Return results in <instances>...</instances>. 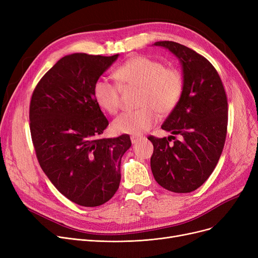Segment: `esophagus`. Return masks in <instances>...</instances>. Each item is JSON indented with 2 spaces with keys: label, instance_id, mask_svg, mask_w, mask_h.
<instances>
[{
  "label": "esophagus",
  "instance_id": "obj_1",
  "mask_svg": "<svg viewBox=\"0 0 258 258\" xmlns=\"http://www.w3.org/2000/svg\"><path fill=\"white\" fill-rule=\"evenodd\" d=\"M140 139H141V137H138V136H132V137H131V141H132L133 144L137 143Z\"/></svg>",
  "mask_w": 258,
  "mask_h": 258
}]
</instances>
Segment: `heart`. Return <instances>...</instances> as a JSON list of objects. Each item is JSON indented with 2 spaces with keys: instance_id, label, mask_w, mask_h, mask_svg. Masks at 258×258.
<instances>
[{
  "instance_id": "obj_1",
  "label": "heart",
  "mask_w": 258,
  "mask_h": 258,
  "mask_svg": "<svg viewBox=\"0 0 258 258\" xmlns=\"http://www.w3.org/2000/svg\"><path fill=\"white\" fill-rule=\"evenodd\" d=\"M115 76L122 87H139L137 111L124 112L114 121L112 127L118 134L141 135L158 121L157 111L166 115L178 104L184 89L182 74L175 69L147 56H134L119 66ZM120 86L106 77L94 84L93 94L97 104L108 114H116L120 106Z\"/></svg>"
}]
</instances>
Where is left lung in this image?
I'll list each match as a JSON object with an SVG mask.
<instances>
[{"label": "left lung", "instance_id": "1", "mask_svg": "<svg viewBox=\"0 0 258 258\" xmlns=\"http://www.w3.org/2000/svg\"><path fill=\"white\" fill-rule=\"evenodd\" d=\"M163 47L182 66L184 89L162 130L172 136L148 137L154 145L151 167L155 180L172 192L187 194L210 177L222 155L228 123V102L220 75L204 56L181 44L163 40ZM173 134L181 139L171 146Z\"/></svg>", "mask_w": 258, "mask_h": 258}]
</instances>
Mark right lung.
Listing matches in <instances>:
<instances>
[{"instance_id": "add662e5", "label": "right lung", "mask_w": 258, "mask_h": 258, "mask_svg": "<svg viewBox=\"0 0 258 258\" xmlns=\"http://www.w3.org/2000/svg\"><path fill=\"white\" fill-rule=\"evenodd\" d=\"M73 53L39 80L30 102L37 160L57 190L75 204L100 206L119 188L128 135L99 139L108 121L94 98V84L118 58Z\"/></svg>"}]
</instances>
